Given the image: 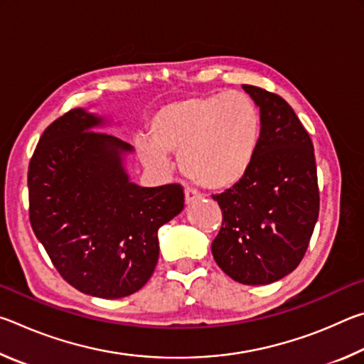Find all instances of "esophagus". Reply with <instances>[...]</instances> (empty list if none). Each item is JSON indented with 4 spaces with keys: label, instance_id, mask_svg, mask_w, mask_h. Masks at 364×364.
Instances as JSON below:
<instances>
[{
    "label": "esophagus",
    "instance_id": "1",
    "mask_svg": "<svg viewBox=\"0 0 364 364\" xmlns=\"http://www.w3.org/2000/svg\"><path fill=\"white\" fill-rule=\"evenodd\" d=\"M197 199H200V196L197 194L196 191H193V189H186V191H184V202H186V205L193 204V202L197 200Z\"/></svg>",
    "mask_w": 364,
    "mask_h": 364
}]
</instances>
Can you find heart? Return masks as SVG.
<instances>
[{
  "mask_svg": "<svg viewBox=\"0 0 364 364\" xmlns=\"http://www.w3.org/2000/svg\"><path fill=\"white\" fill-rule=\"evenodd\" d=\"M262 115L241 91L184 96L164 104L136 143L146 167L165 171L180 154L183 175L205 189H228L247 175L257 156Z\"/></svg>",
  "mask_w": 364,
  "mask_h": 364,
  "instance_id": "b5f03b06",
  "label": "heart"
}]
</instances>
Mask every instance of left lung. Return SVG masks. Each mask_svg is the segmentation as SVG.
Returning a JSON list of instances; mask_svg holds the SVG:
<instances>
[{"mask_svg": "<svg viewBox=\"0 0 364 364\" xmlns=\"http://www.w3.org/2000/svg\"><path fill=\"white\" fill-rule=\"evenodd\" d=\"M242 90L260 109V143L247 175L213 196L223 223L212 254L231 279L262 286L304 258L319 213L318 178L311 139L294 109L257 86Z\"/></svg>", "mask_w": 364, "mask_h": 364, "instance_id": "8db88e82", "label": "left lung"}]
</instances>
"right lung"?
Listing matches in <instances>:
<instances>
[{
	"mask_svg": "<svg viewBox=\"0 0 364 364\" xmlns=\"http://www.w3.org/2000/svg\"><path fill=\"white\" fill-rule=\"evenodd\" d=\"M112 125L107 115L72 109L41 134L28 167L36 239L70 286L100 299L127 297L149 281L159 228L184 207L180 184L132 181L134 149L101 132Z\"/></svg>",
	"mask_w": 364,
	"mask_h": 364,
	"instance_id": "right-lung-1",
	"label": "right lung"
}]
</instances>
